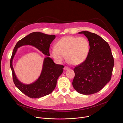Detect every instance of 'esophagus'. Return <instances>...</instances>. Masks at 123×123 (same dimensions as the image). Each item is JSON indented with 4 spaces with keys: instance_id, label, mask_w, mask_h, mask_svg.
Masks as SVG:
<instances>
[{
    "instance_id": "obj_1",
    "label": "esophagus",
    "mask_w": 123,
    "mask_h": 123,
    "mask_svg": "<svg viewBox=\"0 0 123 123\" xmlns=\"http://www.w3.org/2000/svg\"><path fill=\"white\" fill-rule=\"evenodd\" d=\"M64 70H65V71H66V70H68V69H69V68L67 66H65L64 68Z\"/></svg>"
}]
</instances>
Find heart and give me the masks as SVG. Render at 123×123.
Returning <instances> with one entry per match:
<instances>
[{"mask_svg":"<svg viewBox=\"0 0 123 123\" xmlns=\"http://www.w3.org/2000/svg\"><path fill=\"white\" fill-rule=\"evenodd\" d=\"M90 43L84 37H66L60 39L56 47L50 51V55L59 62L64 61L65 57L68 63L77 65L83 63L88 55Z\"/></svg>","mask_w":123,"mask_h":123,"instance_id":"obj_1","label":"heart"}]
</instances>
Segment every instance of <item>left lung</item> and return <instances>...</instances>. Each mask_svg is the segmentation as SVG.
I'll use <instances>...</instances> for the list:
<instances>
[{"label":"left lung","instance_id":"1","mask_svg":"<svg viewBox=\"0 0 123 123\" xmlns=\"http://www.w3.org/2000/svg\"><path fill=\"white\" fill-rule=\"evenodd\" d=\"M88 39L90 48L86 59L74 69V89L79 93L90 95L101 90L111 79L114 59L111 48L98 35L82 31Z\"/></svg>","mask_w":123,"mask_h":123}]
</instances>
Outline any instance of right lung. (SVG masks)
<instances>
[{"mask_svg": "<svg viewBox=\"0 0 123 123\" xmlns=\"http://www.w3.org/2000/svg\"><path fill=\"white\" fill-rule=\"evenodd\" d=\"M55 38V35L33 32L17 42L12 51L10 67L14 84L22 93L31 98H38L51 93L55 89L58 77L63 72L64 66L55 64L51 58L46 57L44 59L42 71L39 78L31 84H25L17 79L15 74L12 66L13 59L17 49L26 45L34 47L44 55L49 56L50 44Z\"/></svg>", "mask_w": 123, "mask_h": 123, "instance_id": "1", "label": "right lung"}]
</instances>
